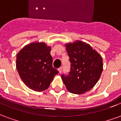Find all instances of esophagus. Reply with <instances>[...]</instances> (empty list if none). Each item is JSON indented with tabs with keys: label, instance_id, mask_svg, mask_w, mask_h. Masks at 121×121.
Returning a JSON list of instances; mask_svg holds the SVG:
<instances>
[{
	"label": "esophagus",
	"instance_id": "1",
	"mask_svg": "<svg viewBox=\"0 0 121 121\" xmlns=\"http://www.w3.org/2000/svg\"><path fill=\"white\" fill-rule=\"evenodd\" d=\"M58 70H59V73H60L62 72V67H60V68H59V69H58Z\"/></svg>",
	"mask_w": 121,
	"mask_h": 121
}]
</instances>
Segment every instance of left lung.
Instances as JSON below:
<instances>
[{
	"instance_id": "left-lung-1",
	"label": "left lung",
	"mask_w": 121,
	"mask_h": 121,
	"mask_svg": "<svg viewBox=\"0 0 121 121\" xmlns=\"http://www.w3.org/2000/svg\"><path fill=\"white\" fill-rule=\"evenodd\" d=\"M70 62L68 75H61L69 92L82 94L95 86L103 71V59L90 46L81 41L66 44Z\"/></svg>"
}]
</instances>
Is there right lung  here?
Wrapping results in <instances>:
<instances>
[{"label": "right lung", "mask_w": 121, "mask_h": 121, "mask_svg": "<svg viewBox=\"0 0 121 121\" xmlns=\"http://www.w3.org/2000/svg\"><path fill=\"white\" fill-rule=\"evenodd\" d=\"M51 48L44 42L26 46L17 55L16 67L23 82L36 91L46 90L59 71L52 65Z\"/></svg>", "instance_id": "add662e5"}]
</instances>
